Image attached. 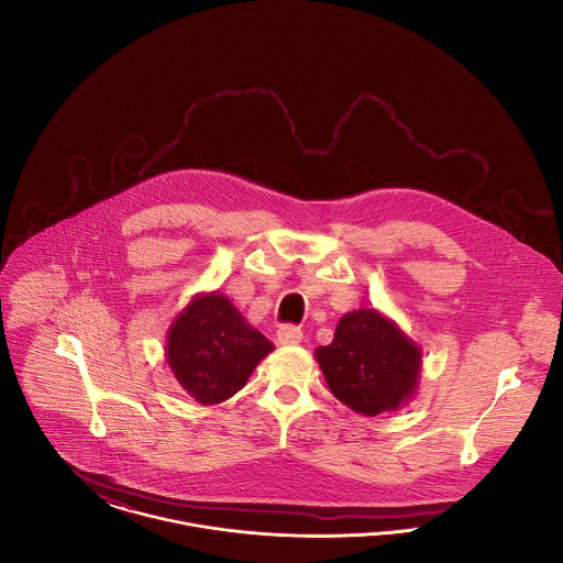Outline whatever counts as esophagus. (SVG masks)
<instances>
[{"label":"esophagus","instance_id":"obj_1","mask_svg":"<svg viewBox=\"0 0 563 563\" xmlns=\"http://www.w3.org/2000/svg\"><path fill=\"white\" fill-rule=\"evenodd\" d=\"M301 338H303V333H301V329L295 327V324H283V327L276 331V342H278L280 346H295V344L301 342Z\"/></svg>","mask_w":563,"mask_h":563}]
</instances>
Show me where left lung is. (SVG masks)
Masks as SVG:
<instances>
[{"label": "left lung", "mask_w": 563, "mask_h": 563, "mask_svg": "<svg viewBox=\"0 0 563 563\" xmlns=\"http://www.w3.org/2000/svg\"><path fill=\"white\" fill-rule=\"evenodd\" d=\"M314 354L333 397L363 416L397 411L420 384L422 349L375 308L344 314Z\"/></svg>", "instance_id": "1"}]
</instances>
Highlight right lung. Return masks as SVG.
I'll return each mask as SVG.
<instances>
[{"mask_svg":"<svg viewBox=\"0 0 563 563\" xmlns=\"http://www.w3.org/2000/svg\"><path fill=\"white\" fill-rule=\"evenodd\" d=\"M272 350L266 335L217 291L194 295L166 333V363L200 405L234 397Z\"/></svg>","mask_w":563,"mask_h":563,"instance_id":"obj_1","label":"right lung"}]
</instances>
